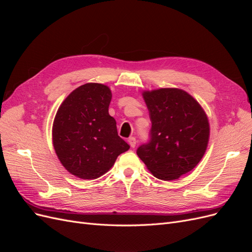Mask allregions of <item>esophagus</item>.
Instances as JSON below:
<instances>
[{"instance_id": "esophagus-1", "label": "esophagus", "mask_w": 252, "mask_h": 252, "mask_svg": "<svg viewBox=\"0 0 252 252\" xmlns=\"http://www.w3.org/2000/svg\"><path fill=\"white\" fill-rule=\"evenodd\" d=\"M128 143H129V145H130V147L134 148L135 144H136V140H135V138H133V136H131V138L128 139Z\"/></svg>"}]
</instances>
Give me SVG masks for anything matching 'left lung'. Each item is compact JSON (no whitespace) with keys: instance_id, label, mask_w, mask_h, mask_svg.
Returning <instances> with one entry per match:
<instances>
[{"instance_id":"8db88e82","label":"left lung","mask_w":252,"mask_h":252,"mask_svg":"<svg viewBox=\"0 0 252 252\" xmlns=\"http://www.w3.org/2000/svg\"><path fill=\"white\" fill-rule=\"evenodd\" d=\"M151 121L150 141L136 155L156 178L177 180L202 159L209 141V122L194 97L179 88L144 91Z\"/></svg>"}]
</instances>
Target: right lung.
Here are the masks:
<instances>
[{
  "mask_svg": "<svg viewBox=\"0 0 252 252\" xmlns=\"http://www.w3.org/2000/svg\"><path fill=\"white\" fill-rule=\"evenodd\" d=\"M111 96L108 86L84 84L65 98L53 121L56 154L65 169L80 179L100 178L130 148L109 116Z\"/></svg>",
  "mask_w": 252,
  "mask_h": 252,
  "instance_id": "obj_1",
  "label": "right lung"
}]
</instances>
